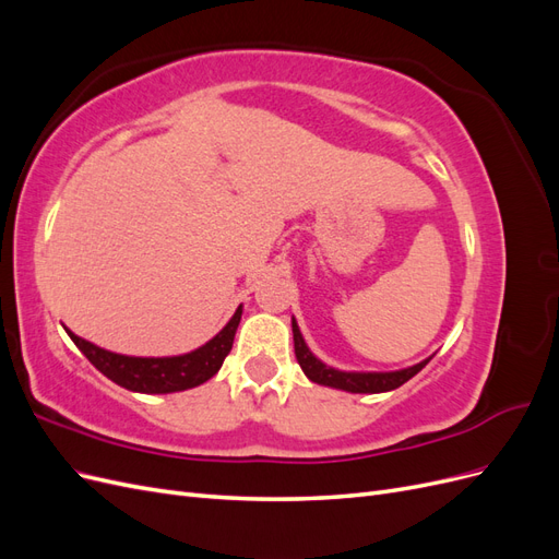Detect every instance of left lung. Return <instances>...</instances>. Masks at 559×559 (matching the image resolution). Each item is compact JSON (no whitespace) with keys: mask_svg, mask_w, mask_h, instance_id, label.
Returning a JSON list of instances; mask_svg holds the SVG:
<instances>
[{"mask_svg":"<svg viewBox=\"0 0 559 559\" xmlns=\"http://www.w3.org/2000/svg\"><path fill=\"white\" fill-rule=\"evenodd\" d=\"M294 329V349H296V359L312 382L317 384H326V386H335V389H345V392L352 394H380V392H392V389L401 386L403 382H408L413 376H417L421 368H425L429 359L419 361L411 368L403 370H394V373H345V370H335L326 364H321L314 354L308 349L306 341H302L300 329L296 324V319L292 321Z\"/></svg>","mask_w":559,"mask_h":559,"instance_id":"1","label":"left lung"}]
</instances>
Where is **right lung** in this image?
Returning a JSON list of instances; mask_svg holds the SVG:
<instances>
[{
	"label": "right lung",
	"mask_w": 559,
	"mask_h": 559,
	"mask_svg": "<svg viewBox=\"0 0 559 559\" xmlns=\"http://www.w3.org/2000/svg\"><path fill=\"white\" fill-rule=\"evenodd\" d=\"M240 317H242V306L235 310L233 319L212 337L210 343L189 354H181V357H158V359L126 357V354H116L83 341V337L74 335L70 329L64 331L70 333L74 345L86 354V359L111 382L140 394H173V392H183V389L207 382L218 373V368H222L228 352L233 349L235 331H238Z\"/></svg>",
	"instance_id": "obj_1"
}]
</instances>
